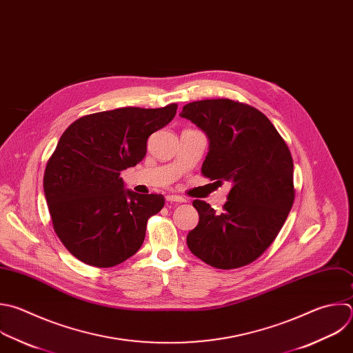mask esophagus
Listing matches in <instances>:
<instances>
[{"mask_svg": "<svg viewBox=\"0 0 353 353\" xmlns=\"http://www.w3.org/2000/svg\"><path fill=\"white\" fill-rule=\"evenodd\" d=\"M166 201H169V202H185V199H184L183 196L176 195V194H169V195H166Z\"/></svg>", "mask_w": 353, "mask_h": 353, "instance_id": "esophagus-1", "label": "esophagus"}]
</instances>
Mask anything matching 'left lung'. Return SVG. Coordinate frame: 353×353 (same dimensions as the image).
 <instances>
[{
    "label": "left lung",
    "mask_w": 353,
    "mask_h": 353,
    "mask_svg": "<svg viewBox=\"0 0 353 353\" xmlns=\"http://www.w3.org/2000/svg\"><path fill=\"white\" fill-rule=\"evenodd\" d=\"M181 117L209 140L202 174L230 181L221 212L195 199L198 225L187 236L190 251L216 269L256 261L276 240L295 198L291 152L268 117L254 106L203 99L183 106Z\"/></svg>",
    "instance_id": "8db88e82"
}]
</instances>
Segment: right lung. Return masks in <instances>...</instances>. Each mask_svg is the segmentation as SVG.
Here are the masks:
<instances>
[{"mask_svg":"<svg viewBox=\"0 0 353 353\" xmlns=\"http://www.w3.org/2000/svg\"><path fill=\"white\" fill-rule=\"evenodd\" d=\"M176 110L170 103L91 113L61 136L47 162L44 194L57 236L83 263L112 268L143 245L147 221L165 198L125 190L121 172L144 159L148 137Z\"/></svg>","mask_w":353,"mask_h":353,"instance_id":"add662e5","label":"right lung"}]
</instances>
